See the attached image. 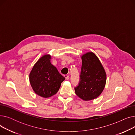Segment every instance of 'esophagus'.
<instances>
[{"instance_id": "1", "label": "esophagus", "mask_w": 135, "mask_h": 135, "mask_svg": "<svg viewBox=\"0 0 135 135\" xmlns=\"http://www.w3.org/2000/svg\"><path fill=\"white\" fill-rule=\"evenodd\" d=\"M65 77L66 78V79H67V80L69 79V75H67V74H66V75H65Z\"/></svg>"}]
</instances>
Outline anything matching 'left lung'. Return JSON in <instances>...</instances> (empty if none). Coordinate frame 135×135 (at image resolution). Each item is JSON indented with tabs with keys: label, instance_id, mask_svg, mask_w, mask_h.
I'll use <instances>...</instances> for the list:
<instances>
[{
	"label": "left lung",
	"instance_id": "1",
	"mask_svg": "<svg viewBox=\"0 0 135 135\" xmlns=\"http://www.w3.org/2000/svg\"><path fill=\"white\" fill-rule=\"evenodd\" d=\"M79 83L74 88L76 95L84 101L96 98L105 87L106 73L96 55L92 52L81 56Z\"/></svg>",
	"mask_w": 135,
	"mask_h": 135
}]
</instances>
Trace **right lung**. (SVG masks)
<instances>
[{
  "label": "right lung",
  "instance_id": "1",
  "mask_svg": "<svg viewBox=\"0 0 135 135\" xmlns=\"http://www.w3.org/2000/svg\"><path fill=\"white\" fill-rule=\"evenodd\" d=\"M50 55L42 56L34 65L30 74L31 86L38 95L48 98L57 93L65 78L51 63Z\"/></svg>",
  "mask_w": 135,
  "mask_h": 135
}]
</instances>
